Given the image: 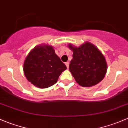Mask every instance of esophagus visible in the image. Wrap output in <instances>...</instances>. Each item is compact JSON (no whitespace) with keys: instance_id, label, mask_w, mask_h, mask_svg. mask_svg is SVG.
<instances>
[{"instance_id":"obj_1","label":"esophagus","mask_w":128,"mask_h":128,"mask_svg":"<svg viewBox=\"0 0 128 128\" xmlns=\"http://www.w3.org/2000/svg\"><path fill=\"white\" fill-rule=\"evenodd\" d=\"M65 64H66V67H67V68H69V62H66L65 63Z\"/></svg>"}]
</instances>
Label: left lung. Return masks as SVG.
I'll return each instance as SVG.
<instances>
[{"instance_id": "1", "label": "left lung", "mask_w": 128, "mask_h": 128, "mask_svg": "<svg viewBox=\"0 0 128 128\" xmlns=\"http://www.w3.org/2000/svg\"><path fill=\"white\" fill-rule=\"evenodd\" d=\"M73 51L69 70L76 82L82 87H92L104 77L107 64L104 55L98 49L89 42L80 47L69 44Z\"/></svg>"}]
</instances>
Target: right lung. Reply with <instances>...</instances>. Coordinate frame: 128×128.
<instances>
[{
    "label": "right lung",
    "instance_id": "add662e5",
    "mask_svg": "<svg viewBox=\"0 0 128 128\" xmlns=\"http://www.w3.org/2000/svg\"><path fill=\"white\" fill-rule=\"evenodd\" d=\"M67 67L56 54L51 46L34 48L24 60V74L27 80L39 88L53 86Z\"/></svg>",
    "mask_w": 128,
    "mask_h": 128
}]
</instances>
